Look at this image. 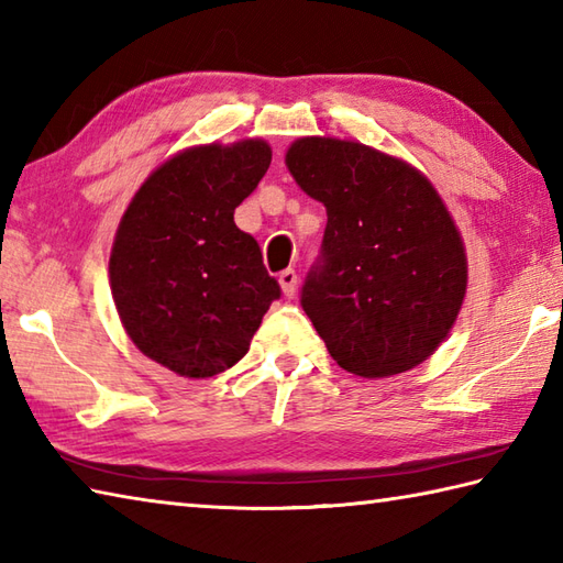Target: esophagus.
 I'll return each instance as SVG.
<instances>
[{
	"instance_id": "34e87169",
	"label": "esophagus",
	"mask_w": 563,
	"mask_h": 563,
	"mask_svg": "<svg viewBox=\"0 0 563 563\" xmlns=\"http://www.w3.org/2000/svg\"><path fill=\"white\" fill-rule=\"evenodd\" d=\"M278 280H280V288H283L285 297H292L297 292V273L292 268L283 271Z\"/></svg>"
}]
</instances>
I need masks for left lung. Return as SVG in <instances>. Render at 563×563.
<instances>
[{"label":"left lung","mask_w":563,"mask_h":563,"mask_svg":"<svg viewBox=\"0 0 563 563\" xmlns=\"http://www.w3.org/2000/svg\"><path fill=\"white\" fill-rule=\"evenodd\" d=\"M295 183L327 207L300 305L341 368L410 371L442 344L466 295V253L424 175L354 141L300 139Z\"/></svg>","instance_id":"1"}]
</instances>
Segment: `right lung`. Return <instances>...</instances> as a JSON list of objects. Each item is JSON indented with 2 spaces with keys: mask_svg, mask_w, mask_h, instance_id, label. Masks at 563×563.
Segmentation results:
<instances>
[{
  "mask_svg": "<svg viewBox=\"0 0 563 563\" xmlns=\"http://www.w3.org/2000/svg\"><path fill=\"white\" fill-rule=\"evenodd\" d=\"M271 165L268 143L190 148L163 163L121 217L109 258L114 305L131 341L187 378L246 356L280 285L234 209Z\"/></svg>",
  "mask_w": 563,
  "mask_h": 563,
  "instance_id": "add662e5",
  "label": "right lung"
}]
</instances>
